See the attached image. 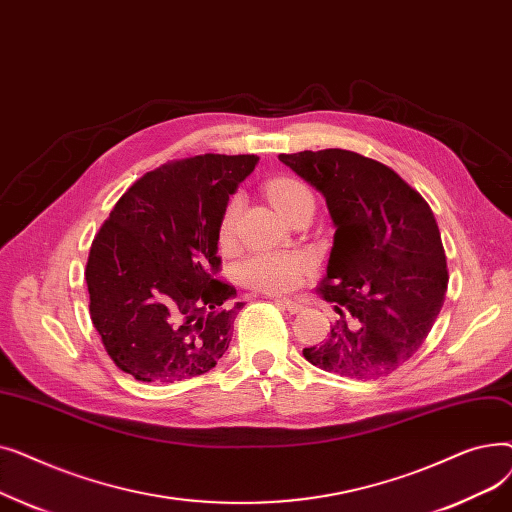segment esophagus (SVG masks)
Segmentation results:
<instances>
[{"label": "esophagus", "mask_w": 512, "mask_h": 512, "mask_svg": "<svg viewBox=\"0 0 512 512\" xmlns=\"http://www.w3.org/2000/svg\"><path fill=\"white\" fill-rule=\"evenodd\" d=\"M276 303H278L280 307H284L286 311H290V313H299V311L305 309V305H303L301 301H294V299H282V297H278Z\"/></svg>", "instance_id": "obj_1"}]
</instances>
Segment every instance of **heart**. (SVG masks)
<instances>
[{
  "label": "heart",
  "mask_w": 512,
  "mask_h": 512,
  "mask_svg": "<svg viewBox=\"0 0 512 512\" xmlns=\"http://www.w3.org/2000/svg\"><path fill=\"white\" fill-rule=\"evenodd\" d=\"M267 195H270L274 207L282 215H286L297 203H301L305 199H313L309 188L294 178L272 180L270 184H267ZM238 211H240V197H232L222 211L220 226H218V236L224 245L232 240ZM303 267H305L303 257L280 255V253H261L240 265V280L261 292H284V290H290L297 286Z\"/></svg>",
  "instance_id": "1"
}]
</instances>
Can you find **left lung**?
<instances>
[{
  "instance_id": "1",
  "label": "left lung",
  "mask_w": 512,
  "mask_h": 512,
  "mask_svg": "<svg viewBox=\"0 0 512 512\" xmlns=\"http://www.w3.org/2000/svg\"><path fill=\"white\" fill-rule=\"evenodd\" d=\"M324 195L334 232L321 299L340 317L303 357L348 380H382L432 330L448 286L440 230L425 199L380 161L346 149L278 155Z\"/></svg>"
}]
</instances>
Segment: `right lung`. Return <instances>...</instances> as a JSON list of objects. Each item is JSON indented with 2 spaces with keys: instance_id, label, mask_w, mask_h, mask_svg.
<instances>
[{
  "instance_id": "1",
  "label": "right lung",
  "mask_w": 512,
  "mask_h": 512,
  "mask_svg": "<svg viewBox=\"0 0 512 512\" xmlns=\"http://www.w3.org/2000/svg\"><path fill=\"white\" fill-rule=\"evenodd\" d=\"M257 155L205 153L147 172L95 236L85 280L107 355L141 382L195 378L228 351L245 303L215 280L218 226Z\"/></svg>"
}]
</instances>
